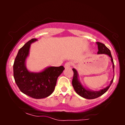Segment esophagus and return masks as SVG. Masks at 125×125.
I'll return each mask as SVG.
<instances>
[{
	"mask_svg": "<svg viewBox=\"0 0 125 125\" xmlns=\"http://www.w3.org/2000/svg\"><path fill=\"white\" fill-rule=\"evenodd\" d=\"M71 65H72L71 62H66V63H65V64L64 65V68H65V69H68V68H69L70 67H71Z\"/></svg>",
	"mask_w": 125,
	"mask_h": 125,
	"instance_id": "34e87169",
	"label": "esophagus"
}]
</instances>
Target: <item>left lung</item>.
<instances>
[{
	"label": "left lung",
	"instance_id": "8db88e82",
	"mask_svg": "<svg viewBox=\"0 0 125 125\" xmlns=\"http://www.w3.org/2000/svg\"><path fill=\"white\" fill-rule=\"evenodd\" d=\"M97 45H98V51L97 52L98 54H105L106 55L109 56L111 58V61H112L113 64V72L114 73V64L113 62V60L112 54H111L110 51L104 45V44L101 43L100 42H96ZM74 74H73V77L72 80V85L73 88L75 90V92L78 94L80 96L83 97V98L89 99V100H91V99H94L98 98L101 95L104 94V93L107 92V90L109 89L110 86L113 83L114 78L111 80L110 84L109 86H107L104 89H102L101 90H98V91H93L88 89L85 88L84 86L82 85V83L80 82L79 78H78V72L74 68L72 69Z\"/></svg>",
	"mask_w": 125,
	"mask_h": 125
}]
</instances>
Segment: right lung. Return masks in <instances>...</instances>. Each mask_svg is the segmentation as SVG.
<instances>
[{
	"mask_svg": "<svg viewBox=\"0 0 125 125\" xmlns=\"http://www.w3.org/2000/svg\"><path fill=\"white\" fill-rule=\"evenodd\" d=\"M32 39L18 51L13 66V77L20 91L35 99L47 97L53 92L58 77L65 69L63 66H49L40 72H31L26 67L25 61L30 46L37 41Z\"/></svg>",
	"mask_w": 125,
	"mask_h": 125,
	"instance_id": "1",
	"label": "right lung"
}]
</instances>
